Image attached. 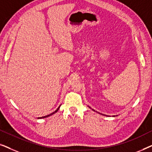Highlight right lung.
<instances>
[{
  "label": "right lung",
  "mask_w": 152,
  "mask_h": 152,
  "mask_svg": "<svg viewBox=\"0 0 152 152\" xmlns=\"http://www.w3.org/2000/svg\"><path fill=\"white\" fill-rule=\"evenodd\" d=\"M59 107H60V106H59V107H58V109H57V110H56V111H55V112H53V113H50V115H48L43 116V117H40V118H39H39H40V119H41V118H47V117H48V116H50V115H53V114H54V113H56V112H57V111H58V110H59Z\"/></svg>",
  "instance_id": "1"
}]
</instances>
